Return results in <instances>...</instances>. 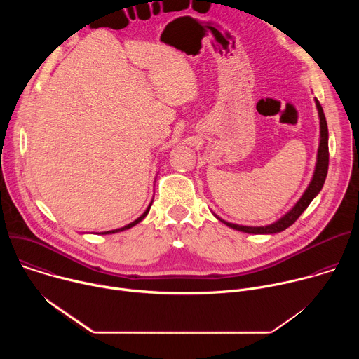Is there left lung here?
Wrapping results in <instances>:
<instances>
[{"mask_svg":"<svg viewBox=\"0 0 359 359\" xmlns=\"http://www.w3.org/2000/svg\"><path fill=\"white\" fill-rule=\"evenodd\" d=\"M316 105L318 109V116H320V146H318V155H317V165H316V170H314V176L311 183L306 187V190L304 191V194L301 196V198L297 201L295 206L285 215L283 216L280 220H277L273 224L269 226H263V227H250V226H238V224H233L229 223L220 217H217L222 223H224L226 226L238 230V231H244V233H250V234H274V233H280L283 230H285L287 227H290L291 224L295 223V220L304 213V210L309 208V204L313 201V198L321 191L327 173H328V162H330V151H328V126H327V121H325V115L323 111V107L320 105L318 99H316Z\"/></svg>","mask_w":359,"mask_h":359,"instance_id":"1","label":"left lung"}]
</instances>
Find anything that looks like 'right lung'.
<instances>
[{
    "label": "right lung",
    "instance_id": "right-lung-1",
    "mask_svg": "<svg viewBox=\"0 0 359 359\" xmlns=\"http://www.w3.org/2000/svg\"><path fill=\"white\" fill-rule=\"evenodd\" d=\"M150 206H151V203L149 204V208L146 209V212L139 217V219H136L135 222H132L130 224H128V226H125V227H121V229H116V230H111V231H104V233H100V234H114V233H119V231H123V230H128V229H130V227H133V226H136L137 223H140L146 216H147V213H149V209H150Z\"/></svg>",
    "mask_w": 359,
    "mask_h": 359
}]
</instances>
